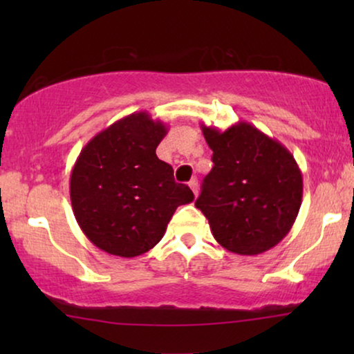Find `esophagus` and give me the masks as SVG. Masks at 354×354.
Here are the masks:
<instances>
[{"label":"esophagus","instance_id":"34e87169","mask_svg":"<svg viewBox=\"0 0 354 354\" xmlns=\"http://www.w3.org/2000/svg\"><path fill=\"white\" fill-rule=\"evenodd\" d=\"M188 187L192 188V192L195 193V196H198V180L196 178H192V180L188 182Z\"/></svg>","mask_w":354,"mask_h":354}]
</instances>
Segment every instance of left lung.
I'll list each match as a JSON object with an SVG mask.
<instances>
[{
  "label": "left lung",
  "mask_w": 354,
  "mask_h": 354,
  "mask_svg": "<svg viewBox=\"0 0 354 354\" xmlns=\"http://www.w3.org/2000/svg\"><path fill=\"white\" fill-rule=\"evenodd\" d=\"M201 130L214 166L195 205L217 243L245 256L274 248L301 206L303 177L293 154L248 122L224 132L206 125Z\"/></svg>",
  "instance_id": "1"
}]
</instances>
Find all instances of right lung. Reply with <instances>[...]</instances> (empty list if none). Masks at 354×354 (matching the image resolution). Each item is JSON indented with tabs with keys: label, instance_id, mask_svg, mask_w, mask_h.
<instances>
[{
	"label": "right lung",
	"instance_id": "add662e5",
	"mask_svg": "<svg viewBox=\"0 0 354 354\" xmlns=\"http://www.w3.org/2000/svg\"><path fill=\"white\" fill-rule=\"evenodd\" d=\"M167 127L140 111L115 120L82 149L71 172L77 224L91 243L120 258H135L159 243L193 192L174 180L171 164L156 156Z\"/></svg>",
	"mask_w": 354,
	"mask_h": 354
}]
</instances>
